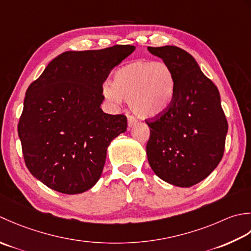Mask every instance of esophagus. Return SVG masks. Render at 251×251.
<instances>
[{
    "instance_id": "34e87169",
    "label": "esophagus",
    "mask_w": 251,
    "mask_h": 251,
    "mask_svg": "<svg viewBox=\"0 0 251 251\" xmlns=\"http://www.w3.org/2000/svg\"><path fill=\"white\" fill-rule=\"evenodd\" d=\"M136 122H137V120H136V118H134V117L131 116V115L127 116V126H129L130 127L134 126Z\"/></svg>"
}]
</instances>
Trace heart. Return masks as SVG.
<instances>
[{"instance_id": "heart-1", "label": "heart", "mask_w": 251, "mask_h": 251, "mask_svg": "<svg viewBox=\"0 0 251 251\" xmlns=\"http://www.w3.org/2000/svg\"><path fill=\"white\" fill-rule=\"evenodd\" d=\"M175 93V74L162 61H132L116 71L111 86H104L107 99L129 100L130 108L141 118H152L165 112Z\"/></svg>"}]
</instances>
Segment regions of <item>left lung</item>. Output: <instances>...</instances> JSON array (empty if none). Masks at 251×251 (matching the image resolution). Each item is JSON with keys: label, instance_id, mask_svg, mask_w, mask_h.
Wrapping results in <instances>:
<instances>
[{"label": "left lung", "instance_id": "left-lung-1", "mask_svg": "<svg viewBox=\"0 0 251 251\" xmlns=\"http://www.w3.org/2000/svg\"><path fill=\"white\" fill-rule=\"evenodd\" d=\"M147 50L176 76L171 105L145 120L151 130L148 162L161 180L190 187L210 175L223 157L228 126L220 93L186 50L170 45Z\"/></svg>", "mask_w": 251, "mask_h": 251}]
</instances>
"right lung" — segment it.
<instances>
[{"label": "right lung", "mask_w": 251, "mask_h": 251, "mask_svg": "<svg viewBox=\"0 0 251 251\" xmlns=\"http://www.w3.org/2000/svg\"><path fill=\"white\" fill-rule=\"evenodd\" d=\"M133 45L58 55L25 92L18 122L25 163L52 190L74 195L100 180L110 142L126 116L101 110L103 83Z\"/></svg>", "instance_id": "obj_1"}]
</instances>
